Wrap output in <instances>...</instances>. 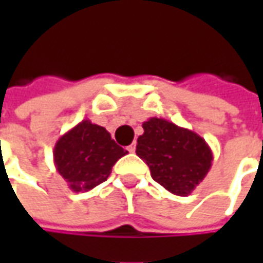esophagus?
Instances as JSON below:
<instances>
[{"label":"esophagus","instance_id":"34e87169","mask_svg":"<svg viewBox=\"0 0 263 263\" xmlns=\"http://www.w3.org/2000/svg\"><path fill=\"white\" fill-rule=\"evenodd\" d=\"M126 149H128V152H129V154H134V152H135V149H137V143L135 142L131 143V145H129Z\"/></svg>","mask_w":263,"mask_h":263}]
</instances>
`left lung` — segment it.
Instances as JSON below:
<instances>
[{
	"mask_svg": "<svg viewBox=\"0 0 263 263\" xmlns=\"http://www.w3.org/2000/svg\"><path fill=\"white\" fill-rule=\"evenodd\" d=\"M142 128L137 155L149 166L152 179L171 193L189 196L211 169L209 143L196 132L165 118L152 117Z\"/></svg>",
	"mask_w": 263,
	"mask_h": 263,
	"instance_id": "1",
	"label": "left lung"
}]
</instances>
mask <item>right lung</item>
<instances>
[{
  "mask_svg": "<svg viewBox=\"0 0 263 263\" xmlns=\"http://www.w3.org/2000/svg\"><path fill=\"white\" fill-rule=\"evenodd\" d=\"M126 154L104 126L83 120L58 139L53 162L71 192L86 193L105 182L117 160Z\"/></svg>",
  "mask_w": 263,
  "mask_h": 263,
  "instance_id": "1",
  "label": "right lung"
}]
</instances>
